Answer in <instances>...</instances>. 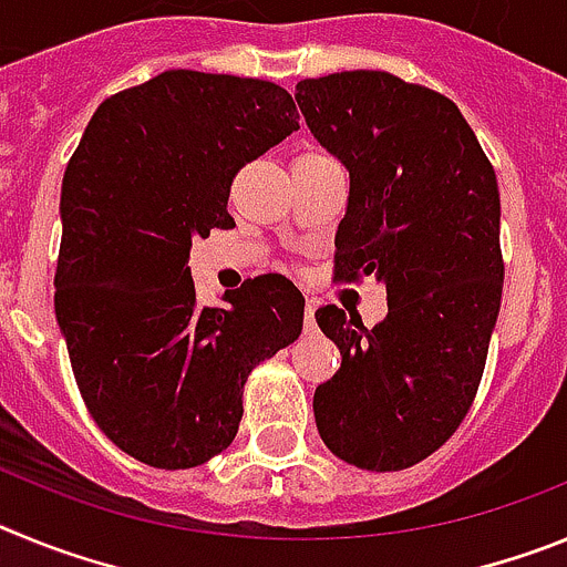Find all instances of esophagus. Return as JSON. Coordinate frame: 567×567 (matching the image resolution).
Wrapping results in <instances>:
<instances>
[{"label": "esophagus", "mask_w": 567, "mask_h": 567, "mask_svg": "<svg viewBox=\"0 0 567 567\" xmlns=\"http://www.w3.org/2000/svg\"><path fill=\"white\" fill-rule=\"evenodd\" d=\"M303 329H307V334H312L315 329H318V323H315V300H307V309H303Z\"/></svg>", "instance_id": "34e87169"}]
</instances>
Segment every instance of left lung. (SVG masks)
<instances>
[{"label":"left lung","mask_w":567,"mask_h":567,"mask_svg":"<svg viewBox=\"0 0 567 567\" xmlns=\"http://www.w3.org/2000/svg\"><path fill=\"white\" fill-rule=\"evenodd\" d=\"M300 113L349 169L334 278L378 275L372 329L334 303L315 312L340 369L315 389L334 457L403 471L434 454L477 398L503 298L499 189L452 99L383 70L303 79Z\"/></svg>","instance_id":"obj_1"}]
</instances>
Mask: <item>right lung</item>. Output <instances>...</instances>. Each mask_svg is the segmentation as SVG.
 <instances>
[{
    "instance_id": "add662e5",
    "label": "right lung",
    "mask_w": 567,
    "mask_h": 567,
    "mask_svg": "<svg viewBox=\"0 0 567 567\" xmlns=\"http://www.w3.org/2000/svg\"><path fill=\"white\" fill-rule=\"evenodd\" d=\"M298 130L287 90L167 70L104 99L62 182L56 320L90 417L153 468H193L238 434L249 372L298 340L303 295L258 275L202 307L193 238L235 227L238 169Z\"/></svg>"
}]
</instances>
